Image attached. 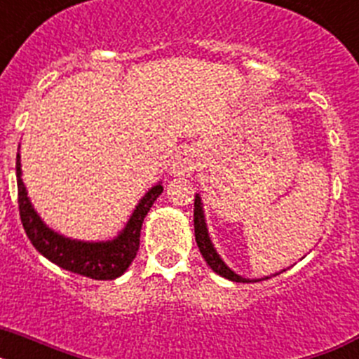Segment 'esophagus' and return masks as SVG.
Segmentation results:
<instances>
[{"mask_svg":"<svg viewBox=\"0 0 359 359\" xmlns=\"http://www.w3.org/2000/svg\"><path fill=\"white\" fill-rule=\"evenodd\" d=\"M198 156H196L194 149H183L177 151L176 156L172 158V165H170V172L174 176H190L198 169Z\"/></svg>","mask_w":359,"mask_h":359,"instance_id":"obj_1","label":"esophagus"}]
</instances>
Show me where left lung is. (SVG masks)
Wrapping results in <instances>:
<instances>
[{
	"instance_id": "8db88e82",
	"label": "left lung",
	"mask_w": 359,
	"mask_h": 359,
	"mask_svg": "<svg viewBox=\"0 0 359 359\" xmlns=\"http://www.w3.org/2000/svg\"><path fill=\"white\" fill-rule=\"evenodd\" d=\"M194 231H196V243H198L199 252H201L203 259L207 261V264L214 269L215 273L233 282H250L246 280V278L233 273V271H231V269L221 261V257L217 255V252H215L214 246H212L210 237H208V231H207V224H205V215H203L201 199H199V196H196V201H194Z\"/></svg>"
}]
</instances>
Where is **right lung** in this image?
I'll list each match as a JSON object with an SVG mask.
<instances>
[{
	"instance_id": "add662e5",
	"label": "right lung",
	"mask_w": 359,
	"mask_h": 359,
	"mask_svg": "<svg viewBox=\"0 0 359 359\" xmlns=\"http://www.w3.org/2000/svg\"><path fill=\"white\" fill-rule=\"evenodd\" d=\"M19 154L15 158V176H18V205L19 217L23 223L28 239L34 248L59 268L73 273L84 275L95 280H113L129 268L136 252L140 248V230L145 215L151 210L152 203L163 192V187L156 185L144 196L136 210L133 212L129 223L116 239L107 243H81L57 236L41 221L27 198V189L21 180Z\"/></svg>"
}]
</instances>
